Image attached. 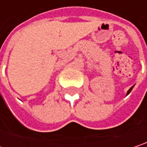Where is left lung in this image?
<instances>
[{
    "label": "left lung",
    "instance_id": "8db88e82",
    "mask_svg": "<svg viewBox=\"0 0 147 147\" xmlns=\"http://www.w3.org/2000/svg\"><path fill=\"white\" fill-rule=\"evenodd\" d=\"M133 89V86H132V87H131V89H129V90H128V92H127V94H130V93H131V89Z\"/></svg>",
    "mask_w": 147,
    "mask_h": 147
}]
</instances>
